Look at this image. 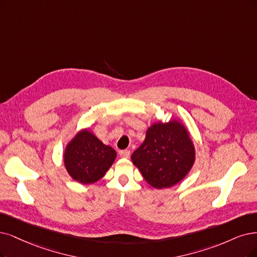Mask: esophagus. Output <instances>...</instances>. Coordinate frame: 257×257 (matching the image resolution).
I'll return each instance as SVG.
<instances>
[{"instance_id":"1","label":"esophagus","mask_w":257,"mask_h":257,"mask_svg":"<svg viewBox=\"0 0 257 257\" xmlns=\"http://www.w3.org/2000/svg\"><path fill=\"white\" fill-rule=\"evenodd\" d=\"M119 156L121 158H125V159H128L130 157V151L129 150H120L119 151Z\"/></svg>"}]
</instances>
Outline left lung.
<instances>
[{"mask_svg":"<svg viewBox=\"0 0 257 257\" xmlns=\"http://www.w3.org/2000/svg\"><path fill=\"white\" fill-rule=\"evenodd\" d=\"M131 160L149 185L168 188L181 182L192 169L196 148L188 129L179 118L157 121L149 126L145 141Z\"/></svg>","mask_w":257,"mask_h":257,"instance_id":"obj_1","label":"left lung"}]
</instances>
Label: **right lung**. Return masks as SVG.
Returning <instances> with one entry per match:
<instances>
[{
  "mask_svg": "<svg viewBox=\"0 0 257 257\" xmlns=\"http://www.w3.org/2000/svg\"><path fill=\"white\" fill-rule=\"evenodd\" d=\"M115 158V150L104 145L90 128H83L66 144L63 163L75 181L92 184L106 175Z\"/></svg>",
  "mask_w": 257,
  "mask_h": 257,
  "instance_id": "obj_1",
  "label": "right lung"
}]
</instances>
